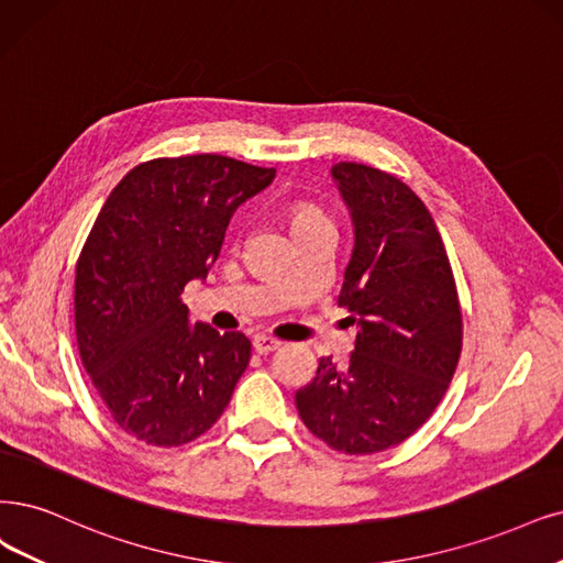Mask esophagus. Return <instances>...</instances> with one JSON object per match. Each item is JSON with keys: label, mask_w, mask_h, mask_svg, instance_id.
Here are the masks:
<instances>
[{"label": "esophagus", "mask_w": 563, "mask_h": 563, "mask_svg": "<svg viewBox=\"0 0 563 563\" xmlns=\"http://www.w3.org/2000/svg\"><path fill=\"white\" fill-rule=\"evenodd\" d=\"M253 345H255V350L260 352V355H268V352L278 350L283 343H280L278 339H271V336H264V334H260V336H255Z\"/></svg>", "instance_id": "esophagus-1"}]
</instances>
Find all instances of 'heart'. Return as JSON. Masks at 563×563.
<instances>
[{
	"label": "heart",
	"mask_w": 563,
	"mask_h": 563,
	"mask_svg": "<svg viewBox=\"0 0 563 563\" xmlns=\"http://www.w3.org/2000/svg\"><path fill=\"white\" fill-rule=\"evenodd\" d=\"M316 220H324L318 208H313L310 203H299L292 211V224H301V222H316Z\"/></svg>",
	"instance_id": "obj_1"
}]
</instances>
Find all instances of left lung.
<instances>
[{"instance_id": "1", "label": "left lung", "mask_w": 563, "mask_h": 563, "mask_svg": "<svg viewBox=\"0 0 563 563\" xmlns=\"http://www.w3.org/2000/svg\"><path fill=\"white\" fill-rule=\"evenodd\" d=\"M355 245L339 306L357 324L345 364L320 360L297 391L303 424L329 448L371 454L404 443L441 404L462 352V308L429 208L366 164L331 166Z\"/></svg>"}]
</instances>
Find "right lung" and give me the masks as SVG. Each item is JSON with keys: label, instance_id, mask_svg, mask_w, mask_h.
<instances>
[{"label": "right lung", "instance_id": "right-lung-1", "mask_svg": "<svg viewBox=\"0 0 563 563\" xmlns=\"http://www.w3.org/2000/svg\"><path fill=\"white\" fill-rule=\"evenodd\" d=\"M276 169L222 155L143 162L109 195L76 264L80 362L113 422L159 448L224 412L250 362L241 331L190 324L180 295L206 280L229 220Z\"/></svg>", "mask_w": 563, "mask_h": 563}]
</instances>
